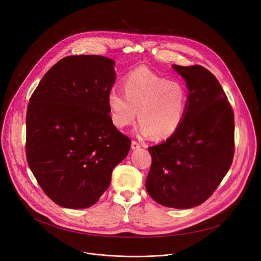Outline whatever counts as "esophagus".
I'll return each instance as SVG.
<instances>
[{
	"label": "esophagus",
	"mask_w": 261,
	"mask_h": 261,
	"mask_svg": "<svg viewBox=\"0 0 261 261\" xmlns=\"http://www.w3.org/2000/svg\"><path fill=\"white\" fill-rule=\"evenodd\" d=\"M140 147H141L140 143H138V141H136V140H132V144H131V148H132L133 150H137V149H139Z\"/></svg>",
	"instance_id": "1"
}]
</instances>
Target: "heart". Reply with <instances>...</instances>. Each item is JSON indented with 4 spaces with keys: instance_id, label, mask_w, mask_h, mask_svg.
Wrapping results in <instances>:
<instances>
[{
    "instance_id": "1",
    "label": "heart",
    "mask_w": 261,
    "mask_h": 261,
    "mask_svg": "<svg viewBox=\"0 0 261 261\" xmlns=\"http://www.w3.org/2000/svg\"><path fill=\"white\" fill-rule=\"evenodd\" d=\"M124 88L125 92L113 87L108 93L115 127L123 129L133 124L138 111L141 134L164 138L178 130L187 107V92L181 83L139 66L127 74Z\"/></svg>"
}]
</instances>
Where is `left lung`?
<instances>
[{
	"instance_id": "1",
	"label": "left lung",
	"mask_w": 261,
	"mask_h": 261,
	"mask_svg": "<svg viewBox=\"0 0 261 261\" xmlns=\"http://www.w3.org/2000/svg\"><path fill=\"white\" fill-rule=\"evenodd\" d=\"M189 90L183 122L162 144L149 147L146 180L151 198L186 209L204 203L228 173L234 156V114L218 79L201 65H173Z\"/></svg>"
}]
</instances>
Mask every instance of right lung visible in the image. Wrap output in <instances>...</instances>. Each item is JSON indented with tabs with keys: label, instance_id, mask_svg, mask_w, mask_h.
Returning <instances> with one entry per match:
<instances>
[{
	"label": "right lung",
	"instance_id": "right-lung-1",
	"mask_svg": "<svg viewBox=\"0 0 261 261\" xmlns=\"http://www.w3.org/2000/svg\"><path fill=\"white\" fill-rule=\"evenodd\" d=\"M114 61L66 56L40 80L26 115L27 161L43 193L65 208H87L108 188L131 147L109 115Z\"/></svg>",
	"mask_w": 261,
	"mask_h": 261
}]
</instances>
